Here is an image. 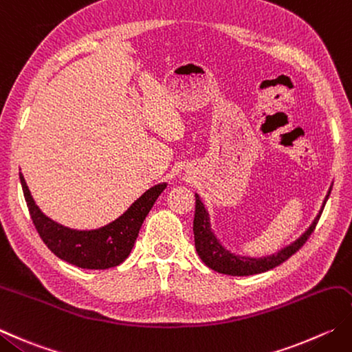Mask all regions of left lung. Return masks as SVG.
Masks as SVG:
<instances>
[{
  "instance_id": "1",
  "label": "left lung",
  "mask_w": 352,
  "mask_h": 352,
  "mask_svg": "<svg viewBox=\"0 0 352 352\" xmlns=\"http://www.w3.org/2000/svg\"><path fill=\"white\" fill-rule=\"evenodd\" d=\"M333 184L329 186L328 194L323 199L322 208L318 215L313 219V223L309 224L308 229L302 233V235L293 241L292 244H288L284 249L278 250L276 253L268 254V256L261 258H252V256H243V254L232 253L229 249L221 244L215 235V232L212 230L210 226V215L208 209L204 208V204L199 198L198 194H195V217H194V238H195V249L198 256L201 258L203 263L208 265L212 270L223 274H230V276H250V274L264 273L267 270L278 267L279 264L284 263L288 258L298 252L302 245L305 244V241L311 235L316 224H318L319 218L322 215V210L325 208L327 199L331 194Z\"/></svg>"
}]
</instances>
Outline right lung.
Here are the masks:
<instances>
[{"label":"right lung","mask_w":352,"mask_h":352,"mask_svg":"<svg viewBox=\"0 0 352 352\" xmlns=\"http://www.w3.org/2000/svg\"><path fill=\"white\" fill-rule=\"evenodd\" d=\"M19 180L32 221L41 239L58 258L87 270H105L122 264L129 256L144 218L168 186L166 183H158L149 188L129 206L126 212L107 226L93 230H76L44 215L34 203L21 172Z\"/></svg>","instance_id":"obj_1"}]
</instances>
